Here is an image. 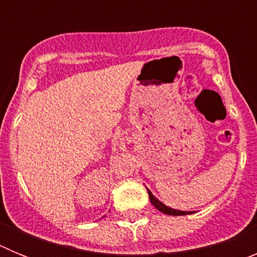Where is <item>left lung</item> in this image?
<instances>
[{
  "label": "left lung",
  "mask_w": 257,
  "mask_h": 257,
  "mask_svg": "<svg viewBox=\"0 0 257 257\" xmlns=\"http://www.w3.org/2000/svg\"><path fill=\"white\" fill-rule=\"evenodd\" d=\"M147 190H148V194H149V199H151L152 205L154 206V207L157 208L158 211H161V212L166 213V215H172V216H181V215H190V211H180V210H175V208H171L169 207V206H166L165 203H162V202L160 201V199H157L156 197L152 194L151 190L147 188Z\"/></svg>",
  "instance_id": "1"
}]
</instances>
